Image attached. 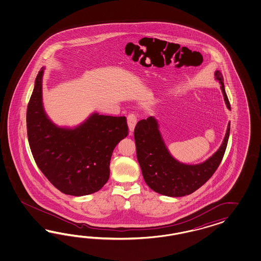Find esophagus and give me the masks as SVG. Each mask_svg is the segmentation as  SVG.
<instances>
[{"instance_id":"34e87169","label":"esophagus","mask_w":261,"mask_h":261,"mask_svg":"<svg viewBox=\"0 0 261 261\" xmlns=\"http://www.w3.org/2000/svg\"><path fill=\"white\" fill-rule=\"evenodd\" d=\"M138 121V117L135 115L134 113H131L128 115L127 117V122H128V126H129V130L132 133L134 131L135 126L137 124Z\"/></svg>"}]
</instances>
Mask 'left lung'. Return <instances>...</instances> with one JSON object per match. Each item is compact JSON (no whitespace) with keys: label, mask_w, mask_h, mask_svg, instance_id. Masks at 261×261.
<instances>
[{"label":"left lung","mask_w":261,"mask_h":261,"mask_svg":"<svg viewBox=\"0 0 261 261\" xmlns=\"http://www.w3.org/2000/svg\"><path fill=\"white\" fill-rule=\"evenodd\" d=\"M215 79L221 85L227 108L230 110L226 95L224 79L220 71H215ZM230 123L218 150L205 162L187 165L170 154L159 130L158 120L154 117L140 120L135 127L137 158L142 176L151 190L169 197H182L201 188L216 171L221 163L229 141Z\"/></svg>","instance_id":"left-lung-1"}]
</instances>
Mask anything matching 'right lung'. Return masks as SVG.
Wrapping results in <instances>:
<instances>
[{"instance_id": "obj_1", "label": "right lung", "mask_w": 261, "mask_h": 261, "mask_svg": "<svg viewBox=\"0 0 261 261\" xmlns=\"http://www.w3.org/2000/svg\"><path fill=\"white\" fill-rule=\"evenodd\" d=\"M40 70L27 110L28 139L40 170L72 196L95 193L107 182L116 145L128 135L126 118L92 114L79 126L59 127L46 114Z\"/></svg>"}]
</instances>
